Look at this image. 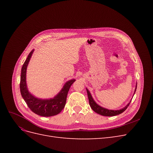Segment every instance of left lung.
Returning a JSON list of instances; mask_svg holds the SVG:
<instances>
[{
	"label": "left lung",
	"mask_w": 153,
	"mask_h": 153,
	"mask_svg": "<svg viewBox=\"0 0 153 153\" xmlns=\"http://www.w3.org/2000/svg\"><path fill=\"white\" fill-rule=\"evenodd\" d=\"M137 85H136V88L135 90V92L136 91L137 89ZM87 96H88V98H89V105L91 106V108L95 112H96L97 114H100L101 115H104V116H114V115H119L120 114L123 113V112H124L125 110H126V108H128V106L130 104L131 101L129 102L124 108L119 110H108L106 109L105 108L101 107V106H99L98 104H96V103L94 101L93 98H92V96L90 93V92L88 91V89H87Z\"/></svg>",
	"instance_id": "1"
}]
</instances>
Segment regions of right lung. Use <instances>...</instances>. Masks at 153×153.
Returning <instances> with one entry per match:
<instances>
[{
  "mask_svg": "<svg viewBox=\"0 0 153 153\" xmlns=\"http://www.w3.org/2000/svg\"><path fill=\"white\" fill-rule=\"evenodd\" d=\"M32 50L22 68L20 89L22 96L29 108L36 114L43 117H50L55 115L61 112L64 108L66 102L67 95L71 85L75 81V79L67 82L62 90L53 98L49 100H41L32 96L27 90L26 84V70L32 54Z\"/></svg>",
  "mask_w": 153,
  "mask_h": 153,
  "instance_id": "obj_1",
  "label": "right lung"
}]
</instances>
